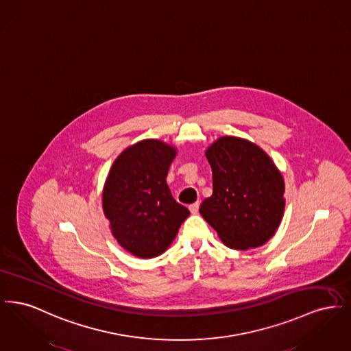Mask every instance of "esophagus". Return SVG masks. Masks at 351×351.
Segmentation results:
<instances>
[{"instance_id":"obj_1","label":"esophagus","mask_w":351,"mask_h":351,"mask_svg":"<svg viewBox=\"0 0 351 351\" xmlns=\"http://www.w3.org/2000/svg\"><path fill=\"white\" fill-rule=\"evenodd\" d=\"M199 206H200V202H199V201H196V202L191 204V205H189V210H191V213H192V215H196V213L199 212Z\"/></svg>"}]
</instances>
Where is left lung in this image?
<instances>
[{"label": "left lung", "mask_w": 351, "mask_h": 351, "mask_svg": "<svg viewBox=\"0 0 351 351\" xmlns=\"http://www.w3.org/2000/svg\"><path fill=\"white\" fill-rule=\"evenodd\" d=\"M205 156L213 173V193L200 215L234 250L263 246L284 215V179L258 145L238 136H221Z\"/></svg>", "instance_id": "8db88e82"}]
</instances>
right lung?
Returning <instances> with one entry per match:
<instances>
[{
    "instance_id": "right-lung-1",
    "label": "right lung",
    "mask_w": 351,
    "mask_h": 351,
    "mask_svg": "<svg viewBox=\"0 0 351 351\" xmlns=\"http://www.w3.org/2000/svg\"><path fill=\"white\" fill-rule=\"evenodd\" d=\"M178 151L159 139H143L122 151L102 189V209L121 247L142 259L167 250L189 216L168 188Z\"/></svg>"
}]
</instances>
